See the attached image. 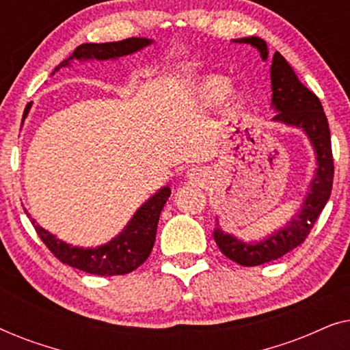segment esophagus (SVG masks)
<instances>
[{
	"mask_svg": "<svg viewBox=\"0 0 350 350\" xmlns=\"http://www.w3.org/2000/svg\"><path fill=\"white\" fill-rule=\"evenodd\" d=\"M188 175H189V176H193V178H194V176L198 175V172H196V170L193 169V170H189V172H188Z\"/></svg>",
	"mask_w": 350,
	"mask_h": 350,
	"instance_id": "34e87169",
	"label": "esophagus"
}]
</instances>
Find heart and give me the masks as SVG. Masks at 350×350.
Instances as JSON below:
<instances>
[{
  "label": "heart",
  "instance_id": "heart-1",
  "mask_svg": "<svg viewBox=\"0 0 350 350\" xmlns=\"http://www.w3.org/2000/svg\"><path fill=\"white\" fill-rule=\"evenodd\" d=\"M224 95L229 98L234 107L241 105L242 95L236 92V90H231L228 85V79L223 78V76L212 75L205 76L199 81L198 84V100L205 107H213L217 105L219 100L224 98Z\"/></svg>",
  "mask_w": 350,
  "mask_h": 350
}]
</instances>
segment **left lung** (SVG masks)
I'll return each instance as SVG.
<instances>
[{
  "instance_id": "obj_1",
  "label": "left lung",
  "mask_w": 350,
  "mask_h": 350,
  "mask_svg": "<svg viewBox=\"0 0 350 350\" xmlns=\"http://www.w3.org/2000/svg\"><path fill=\"white\" fill-rule=\"evenodd\" d=\"M232 41L256 47L265 62L269 57L266 41L261 38L250 36ZM271 85V107L277 113L272 118V121L301 129L306 133L314 148L317 170H315V176L310 181V189L303 205H301L299 212L295 217H291L284 228L277 229L261 241L243 242L232 234L224 232L219 228L217 219V228L213 231L215 242H217L221 253H224V256H228L229 260L236 261L241 266L265 265V262L274 261L301 245L312 229L314 223L317 221L323 207L327 205L333 188L334 165L332 137H329L328 121L319 97L301 83L293 68L288 65V62L279 52L272 55Z\"/></svg>"
}]
</instances>
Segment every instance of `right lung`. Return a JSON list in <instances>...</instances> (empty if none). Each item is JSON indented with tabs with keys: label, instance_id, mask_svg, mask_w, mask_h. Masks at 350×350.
<instances>
[{
	"label": "right lung",
	"instance_id": "1",
	"mask_svg": "<svg viewBox=\"0 0 350 350\" xmlns=\"http://www.w3.org/2000/svg\"><path fill=\"white\" fill-rule=\"evenodd\" d=\"M151 42L152 40H148V38H129V40L122 41L100 42V44L85 42V44L76 47L68 59L62 62L59 66H55L51 76H54L55 71L60 68L70 66L73 60H116L119 57L135 54L143 47L150 46ZM30 108L31 102L27 105L25 111H23V119L27 118ZM169 198L170 188L164 186L137 210L131 221L127 223V226L116 237L98 247H73L71 243L64 242L52 232L41 228L27 210L25 213L30 217L41 241L64 265L95 275H122L135 271L150 256L156 241L161 210L164 208Z\"/></svg>",
	"mask_w": 350,
	"mask_h": 350
}]
</instances>
